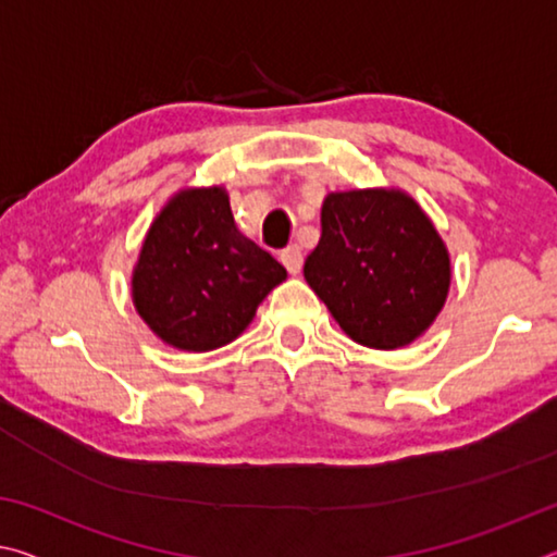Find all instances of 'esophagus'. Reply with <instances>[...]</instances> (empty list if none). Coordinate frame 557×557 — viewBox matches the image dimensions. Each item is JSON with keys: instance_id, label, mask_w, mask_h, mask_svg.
Masks as SVG:
<instances>
[{"instance_id": "obj_1", "label": "esophagus", "mask_w": 557, "mask_h": 557, "mask_svg": "<svg viewBox=\"0 0 557 557\" xmlns=\"http://www.w3.org/2000/svg\"><path fill=\"white\" fill-rule=\"evenodd\" d=\"M280 260H282V265L287 268L289 275H297V272L301 270V260L305 258H301V250L297 248V245H287V248L280 252Z\"/></svg>"}]
</instances>
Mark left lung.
I'll use <instances>...</instances> for the list:
<instances>
[{
  "mask_svg": "<svg viewBox=\"0 0 557 557\" xmlns=\"http://www.w3.org/2000/svg\"><path fill=\"white\" fill-rule=\"evenodd\" d=\"M305 280L356 344L393 351L435 324L451 258L435 223L395 186L332 191Z\"/></svg>",
  "mask_w": 557,
  "mask_h": 557,
  "instance_id": "left-lung-1",
  "label": "left lung"
}]
</instances>
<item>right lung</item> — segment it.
Listing matches in <instances>:
<instances>
[{"mask_svg": "<svg viewBox=\"0 0 557 557\" xmlns=\"http://www.w3.org/2000/svg\"><path fill=\"white\" fill-rule=\"evenodd\" d=\"M285 280L287 270L235 228L225 186H186L149 225L132 305L166 346L206 354L235 342Z\"/></svg>", "mask_w": 557, "mask_h": 557, "instance_id": "obj_1", "label": "right lung"}]
</instances>
